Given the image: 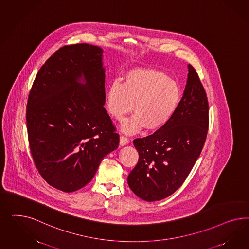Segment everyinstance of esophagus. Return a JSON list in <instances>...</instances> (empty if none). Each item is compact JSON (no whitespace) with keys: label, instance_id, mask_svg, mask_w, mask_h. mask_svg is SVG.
<instances>
[{"label":"esophagus","instance_id":"1","mask_svg":"<svg viewBox=\"0 0 249 249\" xmlns=\"http://www.w3.org/2000/svg\"><path fill=\"white\" fill-rule=\"evenodd\" d=\"M128 143V139L126 136H121V139H120V144L121 146H125Z\"/></svg>","mask_w":249,"mask_h":249}]
</instances>
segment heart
I'll return each instance as SVG.
<instances>
[{"label":"heart","mask_w":249,"mask_h":249,"mask_svg":"<svg viewBox=\"0 0 249 249\" xmlns=\"http://www.w3.org/2000/svg\"><path fill=\"white\" fill-rule=\"evenodd\" d=\"M181 99V90L174 80L153 68H135L124 76L122 83L111 84L106 94V107L114 119L121 121V130L132 134L145 128L157 130L171 121Z\"/></svg>","instance_id":"1"}]
</instances>
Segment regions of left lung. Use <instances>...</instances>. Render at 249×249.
I'll return each instance as SVG.
<instances>
[{"mask_svg":"<svg viewBox=\"0 0 249 249\" xmlns=\"http://www.w3.org/2000/svg\"><path fill=\"white\" fill-rule=\"evenodd\" d=\"M178 108L165 126L133 142L139 161L128 176L129 188L144 201L173 195L187 178L203 150L208 129V101L195 68L187 66Z\"/></svg>","mask_w":249,"mask_h":249,"instance_id":"left-lung-1","label":"left lung"}]
</instances>
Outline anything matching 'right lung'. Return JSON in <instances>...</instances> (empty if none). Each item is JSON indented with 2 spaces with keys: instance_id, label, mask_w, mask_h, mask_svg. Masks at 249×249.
Here are the masks:
<instances>
[{
  "instance_id": "1",
  "label": "right lung",
  "mask_w": 249,
  "mask_h": 249,
  "mask_svg": "<svg viewBox=\"0 0 249 249\" xmlns=\"http://www.w3.org/2000/svg\"><path fill=\"white\" fill-rule=\"evenodd\" d=\"M103 53L89 44L62 47L40 68L29 94L35 164L48 184L66 193L87 185L120 142L104 107Z\"/></svg>"
}]
</instances>
